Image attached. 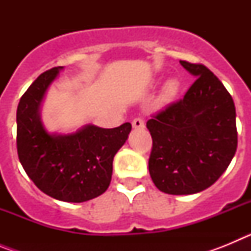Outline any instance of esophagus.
Returning a JSON list of instances; mask_svg holds the SVG:
<instances>
[{
    "mask_svg": "<svg viewBox=\"0 0 251 251\" xmlns=\"http://www.w3.org/2000/svg\"><path fill=\"white\" fill-rule=\"evenodd\" d=\"M132 126L134 129H142V128H145V121L142 118H134L132 122Z\"/></svg>",
    "mask_w": 251,
    "mask_h": 251,
    "instance_id": "34e87169",
    "label": "esophagus"
}]
</instances>
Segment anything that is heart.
<instances>
[{
  "label": "heart",
  "mask_w": 251,
  "mask_h": 251,
  "mask_svg": "<svg viewBox=\"0 0 251 251\" xmlns=\"http://www.w3.org/2000/svg\"><path fill=\"white\" fill-rule=\"evenodd\" d=\"M178 89L179 84L178 81L175 80V79H171V80H168L167 84H166V93H167V95H170V97L176 95L177 93H178Z\"/></svg>",
  "instance_id": "b5f03b06"
}]
</instances>
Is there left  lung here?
<instances>
[{
	"label": "left lung",
	"instance_id": "left-lung-1",
	"mask_svg": "<svg viewBox=\"0 0 251 251\" xmlns=\"http://www.w3.org/2000/svg\"><path fill=\"white\" fill-rule=\"evenodd\" d=\"M196 77L183 99L147 122L152 136L148 168L159 191L191 195L214 185L238 147L231 95L206 66L179 61Z\"/></svg>",
	"mask_w": 251,
	"mask_h": 251
}]
</instances>
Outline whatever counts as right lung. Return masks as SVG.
<instances>
[{"instance_id": "right-lung-1", "label": "right lung", "mask_w": 251, "mask_h": 251, "mask_svg": "<svg viewBox=\"0 0 251 251\" xmlns=\"http://www.w3.org/2000/svg\"><path fill=\"white\" fill-rule=\"evenodd\" d=\"M63 66L43 73L20 99L17 106V153L32 182L52 199L84 202L109 187L113 158L126 143L132 126L100 128L86 124L76 132L50 133L40 109L49 86Z\"/></svg>"}]
</instances>
